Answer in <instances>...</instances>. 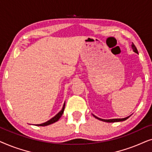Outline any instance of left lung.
<instances>
[{
    "label": "left lung",
    "mask_w": 152,
    "mask_h": 152,
    "mask_svg": "<svg viewBox=\"0 0 152 152\" xmlns=\"http://www.w3.org/2000/svg\"><path fill=\"white\" fill-rule=\"evenodd\" d=\"M132 48L133 49V51L134 52V53H136L137 54H138V50H137L136 47L135 46V45L134 43H132ZM93 115L94 116L95 118H97V119H98L99 120H101V121H103V122H122V121H124V120H126V119H128L130 117L129 116H128V117H126L124 118H115V119H109V120H105V119H101V118H99L98 117H97V116L94 115L93 114Z\"/></svg>",
    "instance_id": "obj_1"
}]
</instances>
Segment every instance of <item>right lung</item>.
<instances>
[{
    "instance_id": "obj_1",
    "label": "right lung",
    "mask_w": 152,
    "mask_h": 152,
    "mask_svg": "<svg viewBox=\"0 0 152 152\" xmlns=\"http://www.w3.org/2000/svg\"><path fill=\"white\" fill-rule=\"evenodd\" d=\"M65 104H66V102H64L63 107H62V109L59 112V113L57 114V115H55L53 118H52L50 120H48L47 122H44V123L39 124H36V125L37 126H48V125H50V124H51L55 123V122H57L58 120H59V118L61 117L62 114L64 113V109H65Z\"/></svg>"
}]
</instances>
